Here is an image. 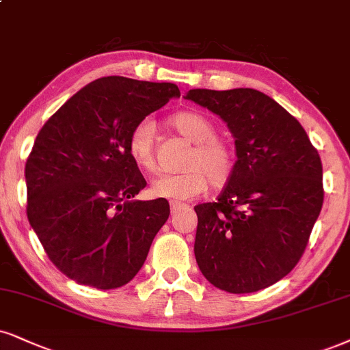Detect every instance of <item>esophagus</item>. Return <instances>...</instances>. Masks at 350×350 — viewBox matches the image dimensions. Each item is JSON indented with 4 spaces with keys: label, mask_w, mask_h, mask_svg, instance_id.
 Listing matches in <instances>:
<instances>
[{
    "label": "esophagus",
    "mask_w": 350,
    "mask_h": 350,
    "mask_svg": "<svg viewBox=\"0 0 350 350\" xmlns=\"http://www.w3.org/2000/svg\"><path fill=\"white\" fill-rule=\"evenodd\" d=\"M182 208H187V206L182 204V202H175V201H172V202H170V209H172V214H175L176 211H178V209H182Z\"/></svg>",
    "instance_id": "obj_1"
}]
</instances>
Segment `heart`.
I'll use <instances>...</instances> for the list:
<instances>
[{"label":"heart","instance_id":"1","mask_svg":"<svg viewBox=\"0 0 350 350\" xmlns=\"http://www.w3.org/2000/svg\"><path fill=\"white\" fill-rule=\"evenodd\" d=\"M170 123L183 137L195 142V148L185 161L187 170L155 176L150 183V195L180 202L204 193L209 182L215 188L226 187L235 172V152L228 142L215 136V124L195 110L178 111ZM128 154L137 167L155 168V129L149 118L133 126L128 136Z\"/></svg>","mask_w":350,"mask_h":350}]
</instances>
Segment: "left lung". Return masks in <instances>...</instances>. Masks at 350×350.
<instances>
[{"label": "left lung", "instance_id": "obj_1", "mask_svg": "<svg viewBox=\"0 0 350 350\" xmlns=\"http://www.w3.org/2000/svg\"><path fill=\"white\" fill-rule=\"evenodd\" d=\"M219 115L235 139V172L215 202L195 211L202 275L250 294L294 269L323 206V165L301 124L254 89H191L185 96Z\"/></svg>", "mask_w": 350, "mask_h": 350}]
</instances>
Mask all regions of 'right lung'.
<instances>
[{"instance_id": "1", "label": "right lung", "mask_w": 350, "mask_h": 350, "mask_svg": "<svg viewBox=\"0 0 350 350\" xmlns=\"http://www.w3.org/2000/svg\"><path fill=\"white\" fill-rule=\"evenodd\" d=\"M180 90L123 76L92 81L43 124L25 163L27 217L50 261L77 284H128L170 215L133 200L146 180L128 154L133 126Z\"/></svg>"}]
</instances>
